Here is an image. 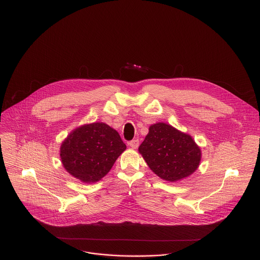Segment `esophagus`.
<instances>
[{
    "label": "esophagus",
    "mask_w": 260,
    "mask_h": 260,
    "mask_svg": "<svg viewBox=\"0 0 260 260\" xmlns=\"http://www.w3.org/2000/svg\"><path fill=\"white\" fill-rule=\"evenodd\" d=\"M129 146L131 147V148H137L138 146H139V140L138 139H133V140H131L129 143Z\"/></svg>",
    "instance_id": "esophagus-1"
}]
</instances>
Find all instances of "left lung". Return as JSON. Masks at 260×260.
<instances>
[{
	"label": "left lung",
	"instance_id": "obj_1",
	"mask_svg": "<svg viewBox=\"0 0 260 260\" xmlns=\"http://www.w3.org/2000/svg\"><path fill=\"white\" fill-rule=\"evenodd\" d=\"M138 150L150 170L169 182L193 174L201 159L200 148L193 138L166 123L151 125Z\"/></svg>",
	"mask_w": 260,
	"mask_h": 260
}]
</instances>
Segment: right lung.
Wrapping results in <instances>:
<instances>
[{
  "mask_svg": "<svg viewBox=\"0 0 260 260\" xmlns=\"http://www.w3.org/2000/svg\"><path fill=\"white\" fill-rule=\"evenodd\" d=\"M126 149L119 133L105 123L83 125L73 130L60 148L66 171L84 183L105 177Z\"/></svg>",
  "mask_w": 260,
  "mask_h": 260,
  "instance_id": "1",
  "label": "right lung"
}]
</instances>
